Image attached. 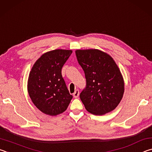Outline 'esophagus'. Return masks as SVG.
I'll return each mask as SVG.
<instances>
[{
    "instance_id": "34e87169",
    "label": "esophagus",
    "mask_w": 152,
    "mask_h": 152,
    "mask_svg": "<svg viewBox=\"0 0 152 152\" xmlns=\"http://www.w3.org/2000/svg\"><path fill=\"white\" fill-rule=\"evenodd\" d=\"M73 97L75 98H77L79 97V90L76 89L75 91L74 92V94H73Z\"/></svg>"
}]
</instances>
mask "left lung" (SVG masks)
Masks as SVG:
<instances>
[{"instance_id": "1", "label": "left lung", "mask_w": 152, "mask_h": 152, "mask_svg": "<svg viewBox=\"0 0 152 152\" xmlns=\"http://www.w3.org/2000/svg\"><path fill=\"white\" fill-rule=\"evenodd\" d=\"M78 63L83 69L86 87L80 99L89 113L102 115L115 110L124 93V81L113 58L98 49L76 50Z\"/></svg>"}]
</instances>
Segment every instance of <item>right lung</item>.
<instances>
[{
    "instance_id": "right-lung-1",
    "label": "right lung",
    "mask_w": 152,
    "mask_h": 152,
    "mask_svg": "<svg viewBox=\"0 0 152 152\" xmlns=\"http://www.w3.org/2000/svg\"><path fill=\"white\" fill-rule=\"evenodd\" d=\"M71 53V50L64 49L45 53L34 63L29 73V96L34 105L47 115L62 113L73 98L61 75L63 66Z\"/></svg>"
}]
</instances>
